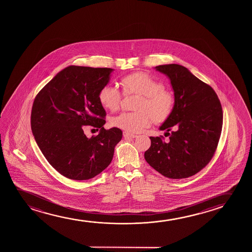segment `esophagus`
Segmentation results:
<instances>
[{"mask_svg": "<svg viewBox=\"0 0 252 252\" xmlns=\"http://www.w3.org/2000/svg\"><path fill=\"white\" fill-rule=\"evenodd\" d=\"M123 136H124L125 138H126V139H129V138H134L137 137V135L132 134V133H130V132H128V131H124L123 132Z\"/></svg>", "mask_w": 252, "mask_h": 252, "instance_id": "34e87169", "label": "esophagus"}]
</instances>
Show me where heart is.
I'll list each match as a JSON object with an SVG mask.
<instances>
[{
    "label": "heart",
    "mask_w": 252,
    "mask_h": 252,
    "mask_svg": "<svg viewBox=\"0 0 252 252\" xmlns=\"http://www.w3.org/2000/svg\"><path fill=\"white\" fill-rule=\"evenodd\" d=\"M125 95L138 94L140 98L136 112H122L111 119V124L128 132H139L154 122L166 121L175 107V95L163 88L158 80L145 72H134L123 76L120 81ZM123 94L121 90L105 85L98 93L100 105L107 110L116 111L121 106Z\"/></svg>",
    "instance_id": "obj_1"
}]
</instances>
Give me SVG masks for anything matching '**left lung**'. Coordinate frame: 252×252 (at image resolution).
I'll list each match as a JSON object with an SVG mask.
<instances>
[{"label":"left lung","instance_id":"8db88e82","mask_svg":"<svg viewBox=\"0 0 252 252\" xmlns=\"http://www.w3.org/2000/svg\"><path fill=\"white\" fill-rule=\"evenodd\" d=\"M168 76L175 94V107L161 126L162 136L151 137L146 162L162 176L183 179L195 175L213 158L220 138L223 112L212 87L184 66L156 67Z\"/></svg>","mask_w":252,"mask_h":252}]
</instances>
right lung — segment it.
<instances>
[{
    "label": "right lung",
    "mask_w": 252,
    "mask_h": 252,
    "mask_svg": "<svg viewBox=\"0 0 252 252\" xmlns=\"http://www.w3.org/2000/svg\"><path fill=\"white\" fill-rule=\"evenodd\" d=\"M112 71L110 68L69 66L35 97L32 134L49 163L69 179H91L103 171L122 138L121 129L103 127L106 111L98 100ZM83 125L100 127V133L87 138Z\"/></svg>",
    "instance_id": "add662e5"
}]
</instances>
